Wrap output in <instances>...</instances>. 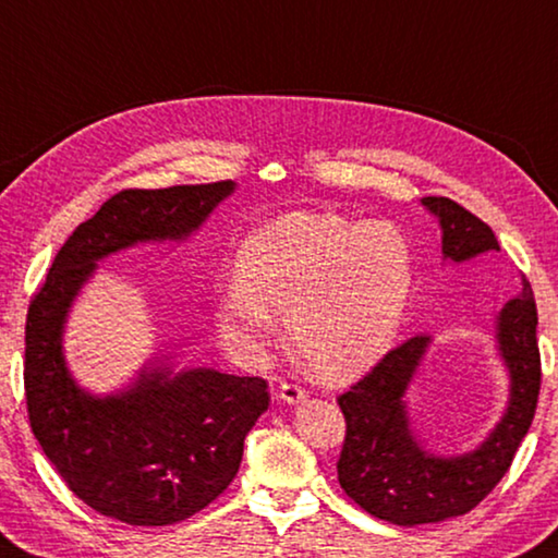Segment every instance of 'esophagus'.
<instances>
[{
	"label": "esophagus",
	"instance_id": "obj_1",
	"mask_svg": "<svg viewBox=\"0 0 558 558\" xmlns=\"http://www.w3.org/2000/svg\"><path fill=\"white\" fill-rule=\"evenodd\" d=\"M278 395H280V400L282 402H288V404H295V402H302L305 400V388H302V385H298V383H292V380H286V383H280V390H278Z\"/></svg>",
	"mask_w": 558,
	"mask_h": 558
}]
</instances>
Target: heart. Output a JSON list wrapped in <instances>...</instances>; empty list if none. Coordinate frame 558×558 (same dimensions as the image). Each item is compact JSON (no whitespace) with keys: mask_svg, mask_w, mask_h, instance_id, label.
<instances>
[{"mask_svg":"<svg viewBox=\"0 0 558 558\" xmlns=\"http://www.w3.org/2000/svg\"><path fill=\"white\" fill-rule=\"evenodd\" d=\"M239 278L219 292L217 322L239 353H253L288 312L298 359L324 380L361 376L400 329L412 253L390 225L337 215H286L241 244Z\"/></svg>","mask_w":558,"mask_h":558,"instance_id":"1","label":"heart"}]
</instances>
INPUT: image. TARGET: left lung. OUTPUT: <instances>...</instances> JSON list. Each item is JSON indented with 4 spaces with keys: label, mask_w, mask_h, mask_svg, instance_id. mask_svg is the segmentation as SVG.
Segmentation results:
<instances>
[{
    "label": "left lung",
    "mask_w": 558,
    "mask_h": 558,
    "mask_svg": "<svg viewBox=\"0 0 558 558\" xmlns=\"http://www.w3.org/2000/svg\"><path fill=\"white\" fill-rule=\"evenodd\" d=\"M439 217L444 256L461 263L485 251H500L483 219L449 197H424ZM500 353L510 368V404L498 427L478 449L453 459L427 453L414 439L402 395L420 366L429 337H412L385 356L359 383L339 395L347 420L339 483L349 498L373 518L412 526L471 512L512 465L530 432L542 388V356L536 343V305L530 280L500 312Z\"/></svg>",
    "instance_id": "8db88e82"
}]
</instances>
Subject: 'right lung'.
Listing matches in <instances>:
<instances>
[{
	"label": "right lung",
	"mask_w": 558,
	"mask_h": 558,
	"mask_svg": "<svg viewBox=\"0 0 558 558\" xmlns=\"http://www.w3.org/2000/svg\"><path fill=\"white\" fill-rule=\"evenodd\" d=\"M231 180L121 190L56 253L26 314L24 390L34 437L89 508L129 524L163 526L205 510L229 488L244 439L268 410V383L211 368H150L126 392L93 398L68 376L60 333L99 258L138 241L185 239Z\"/></svg>",
	"instance_id": "right-lung-1"
}]
</instances>
